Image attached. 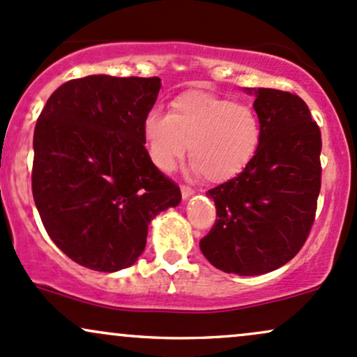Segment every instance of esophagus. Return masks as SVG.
<instances>
[{"mask_svg": "<svg viewBox=\"0 0 357 357\" xmlns=\"http://www.w3.org/2000/svg\"><path fill=\"white\" fill-rule=\"evenodd\" d=\"M180 192H182V197L185 199V200H187V199H190L192 195H194V190H192L190 187H185V185L180 187Z\"/></svg>", "mask_w": 357, "mask_h": 357, "instance_id": "34e87169", "label": "esophagus"}]
</instances>
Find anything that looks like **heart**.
Here are the masks:
<instances>
[{
	"instance_id": "obj_1",
	"label": "heart",
	"mask_w": 357,
	"mask_h": 357,
	"mask_svg": "<svg viewBox=\"0 0 357 357\" xmlns=\"http://www.w3.org/2000/svg\"><path fill=\"white\" fill-rule=\"evenodd\" d=\"M142 135L148 157L160 172L174 170L189 148L192 174L222 183L238 177L255 158L261 125L250 104L190 89L172 99L170 114L151 109L143 119Z\"/></svg>"
}]
</instances>
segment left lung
Listing matches in <instances>:
<instances>
[{
    "label": "left lung",
    "mask_w": 357,
    "mask_h": 357,
    "mask_svg": "<svg viewBox=\"0 0 357 357\" xmlns=\"http://www.w3.org/2000/svg\"><path fill=\"white\" fill-rule=\"evenodd\" d=\"M244 92L255 98L261 142L246 170L206 194L219 219L199 246L224 273L255 276L283 266L305 243L317 209L322 139L297 94Z\"/></svg>",
    "instance_id": "obj_1"
}]
</instances>
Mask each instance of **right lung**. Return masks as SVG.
Here are the masks:
<instances>
[{"instance_id": "right-lung-1", "label": "right lung", "mask_w": 357, "mask_h": 357, "mask_svg": "<svg viewBox=\"0 0 357 357\" xmlns=\"http://www.w3.org/2000/svg\"><path fill=\"white\" fill-rule=\"evenodd\" d=\"M160 87L158 77L87 75L62 84L40 114L35 206L52 241L79 265L106 273L135 265L155 215L182 200L143 143Z\"/></svg>"}]
</instances>
